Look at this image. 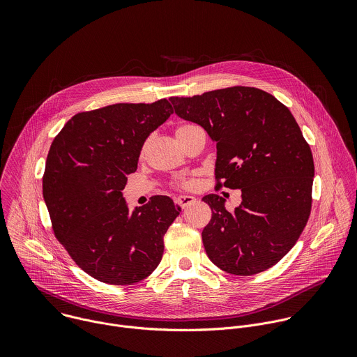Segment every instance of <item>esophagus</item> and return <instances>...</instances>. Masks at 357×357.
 Masks as SVG:
<instances>
[{"mask_svg": "<svg viewBox=\"0 0 357 357\" xmlns=\"http://www.w3.org/2000/svg\"><path fill=\"white\" fill-rule=\"evenodd\" d=\"M195 202H196V197H195V196H190V195H182V196L178 197L179 206L183 208V209L188 208V206H190V205H193Z\"/></svg>", "mask_w": 357, "mask_h": 357, "instance_id": "esophagus-1", "label": "esophagus"}]
</instances>
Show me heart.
<instances>
[{
    "instance_id": "1",
    "label": "heart",
    "mask_w": 357,
    "mask_h": 357,
    "mask_svg": "<svg viewBox=\"0 0 357 357\" xmlns=\"http://www.w3.org/2000/svg\"><path fill=\"white\" fill-rule=\"evenodd\" d=\"M190 127H193V126H181V127H178L176 130H175V135H178V134H181V132H183V131H186L188 128H190ZM193 179H189V181H185L183 182V186L185 188H192L193 186Z\"/></svg>"
}]
</instances>
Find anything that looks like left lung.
Masks as SVG:
<instances>
[{"instance_id":"left-lung-1","label":"left lung","mask_w":357,"mask_h":357,"mask_svg":"<svg viewBox=\"0 0 357 357\" xmlns=\"http://www.w3.org/2000/svg\"><path fill=\"white\" fill-rule=\"evenodd\" d=\"M169 100L178 117L216 142V178L241 190L233 212L218 195L203 196L212 209L202 231L208 257L234 275L268 270L294 247L311 213L314 158L294 116L256 87Z\"/></svg>"}]
</instances>
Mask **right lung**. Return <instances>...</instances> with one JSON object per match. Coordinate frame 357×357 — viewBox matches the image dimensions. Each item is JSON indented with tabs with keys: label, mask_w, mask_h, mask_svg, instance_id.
<instances>
[{
	"label": "right lung",
	"mask_w": 357,
	"mask_h": 357,
	"mask_svg": "<svg viewBox=\"0 0 357 357\" xmlns=\"http://www.w3.org/2000/svg\"><path fill=\"white\" fill-rule=\"evenodd\" d=\"M169 101L119 103L73 116L46 158L42 193L56 238L93 278L130 285L154 271L181 212L168 196L128 208L121 190L142 145L172 114Z\"/></svg>",
	"instance_id": "1"
}]
</instances>
